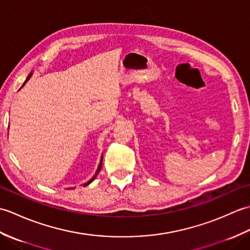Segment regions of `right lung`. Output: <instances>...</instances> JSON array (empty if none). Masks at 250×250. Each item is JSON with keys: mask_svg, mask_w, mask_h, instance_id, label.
<instances>
[{"mask_svg": "<svg viewBox=\"0 0 250 250\" xmlns=\"http://www.w3.org/2000/svg\"><path fill=\"white\" fill-rule=\"evenodd\" d=\"M32 76V73H30V75L28 76V77H26V79H25V82H24V83H26V82H28L29 81V79H30V77ZM24 83L22 84V87L24 86ZM102 161H103V156H102V158H101V162H100V164H99V167H98V169H97V173H95V175H94V176L91 178V179H90L89 180V182L88 183H86V184H83V187H84V186H88L90 183H92L93 182V179L95 178V177H97V175L99 174V172H100V169H101V167H102Z\"/></svg>", "mask_w": 250, "mask_h": 250, "instance_id": "obj_1", "label": "right lung"}]
</instances>
